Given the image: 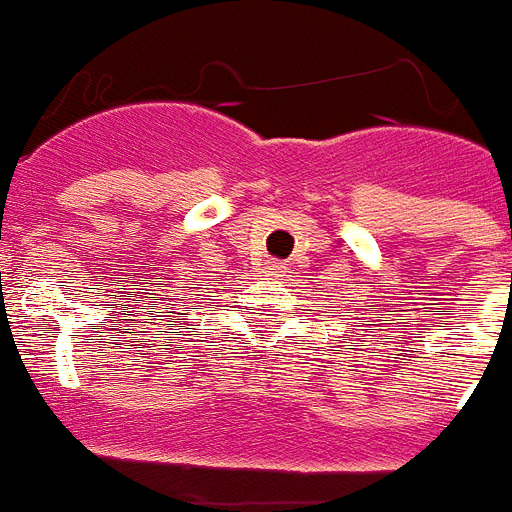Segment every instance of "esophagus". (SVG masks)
Wrapping results in <instances>:
<instances>
[{
    "instance_id": "1",
    "label": "esophagus",
    "mask_w": 512,
    "mask_h": 512,
    "mask_svg": "<svg viewBox=\"0 0 512 512\" xmlns=\"http://www.w3.org/2000/svg\"><path fill=\"white\" fill-rule=\"evenodd\" d=\"M283 273H286V265H283V263H270L268 265V276L278 278V276H283Z\"/></svg>"
}]
</instances>
